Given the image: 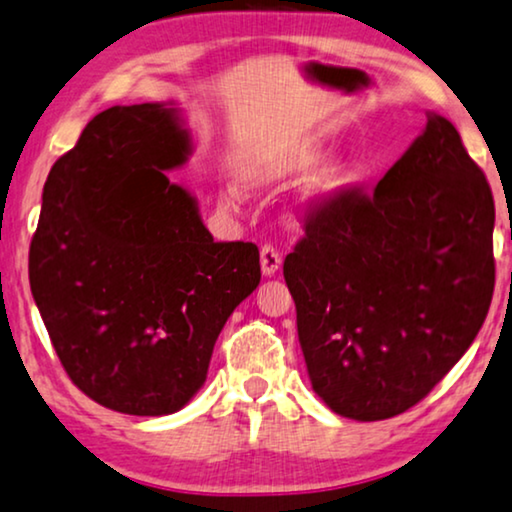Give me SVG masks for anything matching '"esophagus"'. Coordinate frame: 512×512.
I'll list each match as a JSON object with an SVG mask.
<instances>
[{
    "mask_svg": "<svg viewBox=\"0 0 512 512\" xmlns=\"http://www.w3.org/2000/svg\"><path fill=\"white\" fill-rule=\"evenodd\" d=\"M281 252H278L274 245H264L260 250V264H262V274L264 276H274L278 269H281Z\"/></svg>",
    "mask_w": 512,
    "mask_h": 512,
    "instance_id": "obj_1",
    "label": "esophagus"
}]
</instances>
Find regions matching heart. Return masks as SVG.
Masks as SVG:
<instances>
[{"mask_svg": "<svg viewBox=\"0 0 512 512\" xmlns=\"http://www.w3.org/2000/svg\"><path fill=\"white\" fill-rule=\"evenodd\" d=\"M325 149L320 142H302V145L288 149V152H281L271 156L269 161L260 163V166H252L243 173L245 185L250 187H271L278 185V182L290 180V177L302 175L306 170L316 168L320 161H323ZM351 185V168L342 166V163H335V166L325 168L316 180L311 182L309 189L304 194V206L306 208H327L332 203L342 199L346 189ZM222 206L234 208L238 201H241V192L236 187L224 189L220 196Z\"/></svg>", "mask_w": 512, "mask_h": 512, "instance_id": "obj_1", "label": "heart"}]
</instances>
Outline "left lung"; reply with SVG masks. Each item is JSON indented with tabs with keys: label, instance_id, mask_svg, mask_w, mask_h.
<instances>
[{
	"label": "left lung",
	"instance_id": "left-lung-1",
	"mask_svg": "<svg viewBox=\"0 0 512 512\" xmlns=\"http://www.w3.org/2000/svg\"><path fill=\"white\" fill-rule=\"evenodd\" d=\"M492 236L487 177L435 112L372 194L313 210L283 276L332 412L391 419L459 363L492 304Z\"/></svg>",
	"mask_w": 512,
	"mask_h": 512
}]
</instances>
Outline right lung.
Listing matches in <instances>:
<instances>
[{
	"label": "right lung",
	"mask_w": 512,
	"mask_h": 512,
	"mask_svg": "<svg viewBox=\"0 0 512 512\" xmlns=\"http://www.w3.org/2000/svg\"><path fill=\"white\" fill-rule=\"evenodd\" d=\"M194 152L173 102L109 107L51 168L30 288L65 372L114 412L182 410L213 346L260 285L255 243H215L166 170Z\"/></svg>",
	"instance_id": "1"
}]
</instances>
